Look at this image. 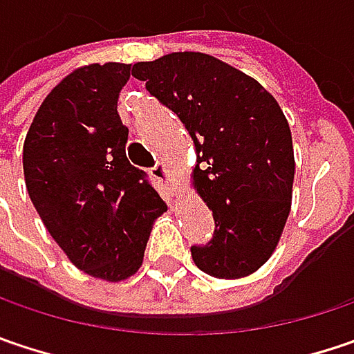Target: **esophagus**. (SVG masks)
<instances>
[{
	"instance_id": "esophagus-1",
	"label": "esophagus",
	"mask_w": 354,
	"mask_h": 354,
	"mask_svg": "<svg viewBox=\"0 0 354 354\" xmlns=\"http://www.w3.org/2000/svg\"><path fill=\"white\" fill-rule=\"evenodd\" d=\"M152 176H154V180H158V182L164 186V190H166L170 196H174V194H176L174 184L170 182V178H168V170H166V166H164V164H156V166L152 168Z\"/></svg>"
}]
</instances>
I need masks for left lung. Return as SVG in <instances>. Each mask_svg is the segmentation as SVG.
<instances>
[{"label":"left lung","instance_id":"obj_1","mask_svg":"<svg viewBox=\"0 0 354 354\" xmlns=\"http://www.w3.org/2000/svg\"><path fill=\"white\" fill-rule=\"evenodd\" d=\"M132 75L194 140V182L214 216L212 239L190 248L196 266L216 279L254 272L290 212L295 156L281 106L257 80L206 53L138 62Z\"/></svg>","mask_w":354,"mask_h":354}]
</instances>
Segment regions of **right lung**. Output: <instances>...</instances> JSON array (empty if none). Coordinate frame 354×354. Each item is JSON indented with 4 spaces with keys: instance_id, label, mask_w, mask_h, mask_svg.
Listing matches in <instances>:
<instances>
[{
    "instance_id": "right-lung-1",
    "label": "right lung",
    "mask_w": 354,
    "mask_h": 354,
    "mask_svg": "<svg viewBox=\"0 0 354 354\" xmlns=\"http://www.w3.org/2000/svg\"><path fill=\"white\" fill-rule=\"evenodd\" d=\"M130 64H92L64 77L39 106L24 144L33 206L73 264L104 281L140 268L166 202L126 158L118 95Z\"/></svg>"
}]
</instances>
